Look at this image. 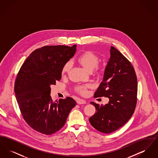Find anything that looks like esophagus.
<instances>
[{"label": "esophagus", "instance_id": "obj_1", "mask_svg": "<svg viewBox=\"0 0 158 158\" xmlns=\"http://www.w3.org/2000/svg\"><path fill=\"white\" fill-rule=\"evenodd\" d=\"M86 101L85 100H84V99H77V103L78 104H86Z\"/></svg>", "mask_w": 158, "mask_h": 158}]
</instances>
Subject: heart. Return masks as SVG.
Instances as JSON below:
<instances>
[{"mask_svg": "<svg viewBox=\"0 0 158 158\" xmlns=\"http://www.w3.org/2000/svg\"><path fill=\"white\" fill-rule=\"evenodd\" d=\"M77 61L87 70L91 71L93 70L96 73H101L105 70L104 66L98 63L99 61V56L91 52H86L83 53L77 58ZM70 68L71 63L70 61H67L63 65L61 69L62 75H64L68 73ZM89 85H78L76 86V90L81 94H85L86 93V89L89 88Z\"/></svg>", "mask_w": 158, "mask_h": 158, "instance_id": "b5f03b06", "label": "heart"}]
</instances>
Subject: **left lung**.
<instances>
[{
  "instance_id": "8db88e82",
  "label": "left lung",
  "mask_w": 158,
  "mask_h": 158,
  "mask_svg": "<svg viewBox=\"0 0 158 158\" xmlns=\"http://www.w3.org/2000/svg\"><path fill=\"white\" fill-rule=\"evenodd\" d=\"M110 55L103 80L94 96L107 97L109 102L101 106L91 102L97 111L89 119L92 127L103 133L124 125L135 112L137 99V80L132 64L113 46Z\"/></svg>"
}]
</instances>
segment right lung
I'll use <instances>...</instances> for the list:
<instances>
[{"mask_svg": "<svg viewBox=\"0 0 158 158\" xmlns=\"http://www.w3.org/2000/svg\"><path fill=\"white\" fill-rule=\"evenodd\" d=\"M76 50V44L44 46L31 53L18 73L14 90L20 111L39 133L51 135L60 130L76 104L69 97L53 102L50 95V85L60 81L63 65Z\"/></svg>", "mask_w": 158, "mask_h": 158, "instance_id": "right-lung-1", "label": "right lung"}]
</instances>
